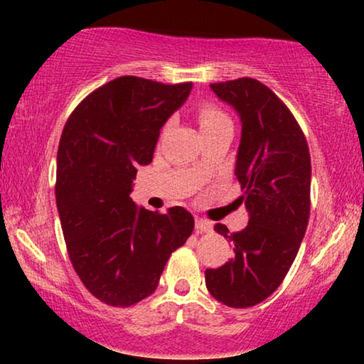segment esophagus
<instances>
[{
	"instance_id": "34e87169",
	"label": "esophagus",
	"mask_w": 364,
	"mask_h": 364,
	"mask_svg": "<svg viewBox=\"0 0 364 364\" xmlns=\"http://www.w3.org/2000/svg\"><path fill=\"white\" fill-rule=\"evenodd\" d=\"M196 230L198 233L212 232V223L207 222V220H203V218H197V220H196Z\"/></svg>"
}]
</instances>
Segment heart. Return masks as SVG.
<instances>
[{
  "label": "heart",
  "mask_w": 364,
  "mask_h": 364,
  "mask_svg": "<svg viewBox=\"0 0 364 364\" xmlns=\"http://www.w3.org/2000/svg\"><path fill=\"white\" fill-rule=\"evenodd\" d=\"M225 122H230V119L227 117V114H223L220 109H217L215 106L203 104V106L198 107V124H200L202 132L217 126H222V124Z\"/></svg>",
  "instance_id": "heart-1"
}]
</instances>
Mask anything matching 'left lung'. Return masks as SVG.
<instances>
[{"instance_id":"8db88e82","label":"left lung","mask_w":364,"mask_h":364,"mask_svg":"<svg viewBox=\"0 0 364 364\" xmlns=\"http://www.w3.org/2000/svg\"><path fill=\"white\" fill-rule=\"evenodd\" d=\"M210 89L242 122L235 176L248 225L237 233L222 223L213 227L233 243V257L205 270V285L223 305L248 308L280 287L305 237L311 159L296 119L265 84L240 77L213 82Z\"/></svg>"}]
</instances>
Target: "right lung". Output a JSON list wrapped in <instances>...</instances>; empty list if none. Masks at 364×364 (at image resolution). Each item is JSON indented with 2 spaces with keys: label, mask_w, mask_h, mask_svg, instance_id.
<instances>
[{
  "label": "right lung",
  "mask_w": 364,
  "mask_h": 364,
  "mask_svg": "<svg viewBox=\"0 0 364 364\" xmlns=\"http://www.w3.org/2000/svg\"><path fill=\"white\" fill-rule=\"evenodd\" d=\"M192 82L122 76L92 91L69 116L58 149L56 205L74 270L109 306L152 295L173 250L193 230L183 207L151 212L132 202L137 167L152 162L159 134Z\"/></svg>",
  "instance_id": "obj_1"
}]
</instances>
